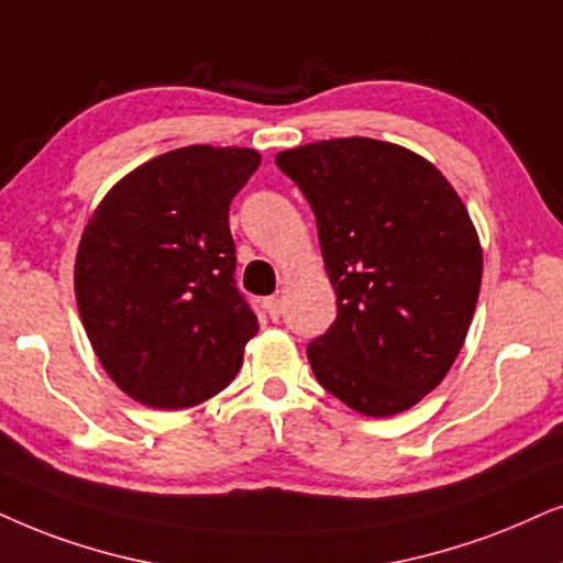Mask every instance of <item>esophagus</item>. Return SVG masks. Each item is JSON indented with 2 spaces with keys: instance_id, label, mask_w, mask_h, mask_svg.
<instances>
[{
  "instance_id": "obj_1",
  "label": "esophagus",
  "mask_w": 563,
  "mask_h": 563,
  "mask_svg": "<svg viewBox=\"0 0 563 563\" xmlns=\"http://www.w3.org/2000/svg\"><path fill=\"white\" fill-rule=\"evenodd\" d=\"M265 311L273 319H280V314H283V298H277V296L265 298Z\"/></svg>"
}]
</instances>
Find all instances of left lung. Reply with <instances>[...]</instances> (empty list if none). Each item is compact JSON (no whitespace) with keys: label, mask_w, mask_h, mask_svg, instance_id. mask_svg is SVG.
<instances>
[{"label":"left lung","mask_w":563,"mask_h":563,"mask_svg":"<svg viewBox=\"0 0 563 563\" xmlns=\"http://www.w3.org/2000/svg\"><path fill=\"white\" fill-rule=\"evenodd\" d=\"M309 199L338 319L306 347L347 408L387 418L457 358L481 294L483 249L465 202L423 155L372 137L275 155Z\"/></svg>","instance_id":"left-lung-1"}]
</instances>
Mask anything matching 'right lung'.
<instances>
[{
  "label": "right lung",
  "mask_w": 563,
  "mask_h": 563,
  "mask_svg": "<svg viewBox=\"0 0 563 563\" xmlns=\"http://www.w3.org/2000/svg\"><path fill=\"white\" fill-rule=\"evenodd\" d=\"M252 147L189 145L119 179L85 225L75 298L113 384L184 410L233 382L260 330L239 294L229 208L257 170Z\"/></svg>",
  "instance_id": "add662e5"
}]
</instances>
